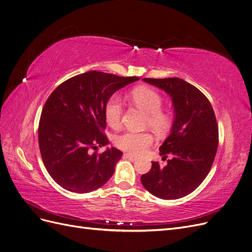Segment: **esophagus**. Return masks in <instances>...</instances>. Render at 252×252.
Returning a JSON list of instances; mask_svg holds the SVG:
<instances>
[{"label": "esophagus", "instance_id": "obj_1", "mask_svg": "<svg viewBox=\"0 0 252 252\" xmlns=\"http://www.w3.org/2000/svg\"><path fill=\"white\" fill-rule=\"evenodd\" d=\"M124 157H125V158H127V159H129V160H131V161H135V160H137V157H135L134 155L130 154V153H125V154H124Z\"/></svg>", "mask_w": 252, "mask_h": 252}]
</instances>
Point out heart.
Returning a JSON list of instances; mask_svg holds the SVG:
<instances>
[{
	"instance_id": "b5f03b06",
	"label": "heart",
	"mask_w": 252,
	"mask_h": 252,
	"mask_svg": "<svg viewBox=\"0 0 252 252\" xmlns=\"http://www.w3.org/2000/svg\"><path fill=\"white\" fill-rule=\"evenodd\" d=\"M132 100L134 103L148 114V123L156 131L164 132L169 127V117L160 110L162 106V98L154 90L140 87L132 92ZM123 113V104L120 97L114 95L109 97L104 106V117L109 126L118 127ZM115 145L121 150L127 151L132 154L143 153L153 144V136L147 131H133L126 130L123 133L118 134L115 139Z\"/></svg>"
}]
</instances>
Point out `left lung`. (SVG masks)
Segmentation results:
<instances>
[{
    "mask_svg": "<svg viewBox=\"0 0 252 252\" xmlns=\"http://www.w3.org/2000/svg\"><path fill=\"white\" fill-rule=\"evenodd\" d=\"M172 99L174 122L160 146V155H172L165 166L152 162L140 178L151 194L177 199L194 191L208 176L218 147V126L212 105L194 86L178 77L144 78Z\"/></svg>",
    "mask_w": 252,
    "mask_h": 252,
    "instance_id": "1",
    "label": "left lung"
}]
</instances>
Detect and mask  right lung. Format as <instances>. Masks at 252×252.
<instances>
[{
	"label": "right lung",
	"instance_id": "add662e5",
	"mask_svg": "<svg viewBox=\"0 0 252 252\" xmlns=\"http://www.w3.org/2000/svg\"><path fill=\"white\" fill-rule=\"evenodd\" d=\"M138 79L89 71L67 79L50 94L40 117L38 140L44 166L56 183L87 193L114 175L123 153L114 147L99 155L91 150L109 143L102 132L108 98Z\"/></svg>",
	"mask_w": 252,
	"mask_h": 252
}]
</instances>
